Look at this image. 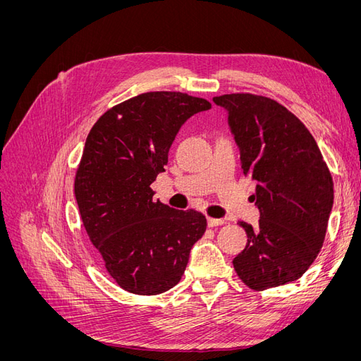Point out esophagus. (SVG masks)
Listing matches in <instances>:
<instances>
[{"instance_id":"esophagus-1","label":"esophagus","mask_w":361,"mask_h":361,"mask_svg":"<svg viewBox=\"0 0 361 361\" xmlns=\"http://www.w3.org/2000/svg\"><path fill=\"white\" fill-rule=\"evenodd\" d=\"M221 224H224V220H221V218H207V226L209 227H216Z\"/></svg>"}]
</instances>
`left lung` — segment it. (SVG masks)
<instances>
[{
    "mask_svg": "<svg viewBox=\"0 0 361 361\" xmlns=\"http://www.w3.org/2000/svg\"><path fill=\"white\" fill-rule=\"evenodd\" d=\"M239 147L241 167L257 182L259 224L239 221L245 248L236 274L255 290L300 279L322 247L333 209V179L314 138L300 118L265 96H215Z\"/></svg>",
    "mask_w": 361,
    "mask_h": 361,
    "instance_id": "1",
    "label": "left lung"
}]
</instances>
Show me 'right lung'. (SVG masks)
Returning <instances> with one entry per match:
<instances>
[{
	"instance_id": "add662e5",
	"label": "right lung",
	"mask_w": 361,
	"mask_h": 361,
	"mask_svg": "<svg viewBox=\"0 0 361 361\" xmlns=\"http://www.w3.org/2000/svg\"><path fill=\"white\" fill-rule=\"evenodd\" d=\"M212 105L180 92H149L108 110L87 135L75 197L90 241L120 288L157 295L182 279L206 231L203 214L154 200L180 126Z\"/></svg>"
}]
</instances>
